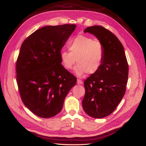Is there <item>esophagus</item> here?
Segmentation results:
<instances>
[{
	"label": "esophagus",
	"mask_w": 146,
	"mask_h": 146,
	"mask_svg": "<svg viewBox=\"0 0 146 146\" xmlns=\"http://www.w3.org/2000/svg\"><path fill=\"white\" fill-rule=\"evenodd\" d=\"M83 83V82L82 81V80H80V79L77 80V84H78V85H82Z\"/></svg>",
	"instance_id": "1"
}]
</instances>
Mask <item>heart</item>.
Instances as JSON below:
<instances>
[{"mask_svg": "<svg viewBox=\"0 0 146 146\" xmlns=\"http://www.w3.org/2000/svg\"><path fill=\"white\" fill-rule=\"evenodd\" d=\"M68 48L70 52L63 50L60 53L62 64L65 68L71 70L77 61L75 73L78 76L96 73L103 63L104 46L91 37L77 36L68 43Z\"/></svg>", "mask_w": 146, "mask_h": 146, "instance_id": "heart-1", "label": "heart"}]
</instances>
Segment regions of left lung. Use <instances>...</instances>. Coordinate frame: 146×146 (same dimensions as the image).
<instances>
[{"label": "left lung", "mask_w": 146, "mask_h": 146, "mask_svg": "<svg viewBox=\"0 0 146 146\" xmlns=\"http://www.w3.org/2000/svg\"><path fill=\"white\" fill-rule=\"evenodd\" d=\"M84 33L94 35L104 46L101 67L84 82L83 108L89 116L101 119L115 109L125 93L129 67L122 43L110 31L100 26L88 27Z\"/></svg>", "instance_id": "1"}]
</instances>
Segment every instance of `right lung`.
Listing matches in <instances>:
<instances>
[{
	"instance_id": "1",
	"label": "right lung",
	"mask_w": 146,
	"mask_h": 146,
	"mask_svg": "<svg viewBox=\"0 0 146 146\" xmlns=\"http://www.w3.org/2000/svg\"><path fill=\"white\" fill-rule=\"evenodd\" d=\"M75 24L41 27L21 45L16 63L17 83L25 106L42 118L61 111L76 78L61 64L60 53Z\"/></svg>"
}]
</instances>
